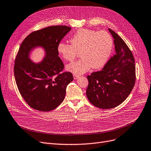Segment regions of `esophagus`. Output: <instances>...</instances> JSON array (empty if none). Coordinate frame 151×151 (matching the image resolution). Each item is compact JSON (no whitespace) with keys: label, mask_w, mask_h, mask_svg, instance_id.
Listing matches in <instances>:
<instances>
[{"label":"esophagus","mask_w":151,"mask_h":151,"mask_svg":"<svg viewBox=\"0 0 151 151\" xmlns=\"http://www.w3.org/2000/svg\"><path fill=\"white\" fill-rule=\"evenodd\" d=\"M79 77V75H73V78H74V79L75 80H76V79H77Z\"/></svg>","instance_id":"esophagus-1"}]
</instances>
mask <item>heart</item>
Listing matches in <instances>:
<instances>
[{
  "label": "heart",
  "mask_w": 151,
  "mask_h": 151,
  "mask_svg": "<svg viewBox=\"0 0 151 151\" xmlns=\"http://www.w3.org/2000/svg\"><path fill=\"white\" fill-rule=\"evenodd\" d=\"M71 45L61 42L57 52L64 60L73 61L80 53L81 59L66 66V70L81 75L91 68L98 69L106 63L111 53L113 40L109 33L83 29L78 30L70 39Z\"/></svg>",
  "instance_id": "1"
}]
</instances>
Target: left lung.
Returning a JSON list of instances; mask_svg holds the SVG:
<instances>
[{
	"label": "left lung",
	"instance_id": "1",
	"mask_svg": "<svg viewBox=\"0 0 151 151\" xmlns=\"http://www.w3.org/2000/svg\"><path fill=\"white\" fill-rule=\"evenodd\" d=\"M114 38L116 54L103 69L87 76L86 96L90 102L100 109L114 108L129 95L136 81L133 55L124 41L108 29Z\"/></svg>",
	"mask_w": 151,
	"mask_h": 151
}]
</instances>
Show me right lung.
I'll use <instances>...</instances> for the list:
<instances>
[{
  "label": "right lung",
  "instance_id": "add662e5",
  "mask_svg": "<svg viewBox=\"0 0 151 151\" xmlns=\"http://www.w3.org/2000/svg\"><path fill=\"white\" fill-rule=\"evenodd\" d=\"M71 30L65 25H55L32 32L21 43L14 65L17 86L22 98L30 106L47 112L63 102L66 86L73 80L70 72H61L63 61L58 57L57 45ZM42 46L46 57L41 63L30 60L32 50Z\"/></svg>",
  "mask_w": 151,
  "mask_h": 151
}]
</instances>
